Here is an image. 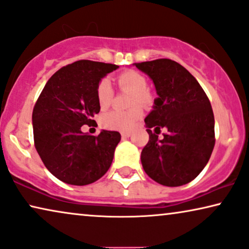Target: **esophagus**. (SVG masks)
<instances>
[{"instance_id":"34e87169","label":"esophagus","mask_w":249,"mask_h":249,"mask_svg":"<svg viewBox=\"0 0 249 249\" xmlns=\"http://www.w3.org/2000/svg\"><path fill=\"white\" fill-rule=\"evenodd\" d=\"M131 137V132H122V138L123 139H127Z\"/></svg>"}]
</instances>
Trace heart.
<instances>
[{"label":"heart","mask_w":249,"mask_h":249,"mask_svg":"<svg viewBox=\"0 0 249 249\" xmlns=\"http://www.w3.org/2000/svg\"><path fill=\"white\" fill-rule=\"evenodd\" d=\"M119 89L130 91L128 106L132 107L126 111L112 110L101 117V125L108 130L128 131L142 117V107H150L154 104V95L148 90V81L141 72L137 71H125L117 77ZM97 100L101 109L107 108L111 102V90L108 81L102 79L97 86Z\"/></svg>","instance_id":"1"}]
</instances>
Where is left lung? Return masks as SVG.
<instances>
[{
    "label": "left lung",
    "mask_w": 249,
    "mask_h": 249,
    "mask_svg": "<svg viewBox=\"0 0 249 249\" xmlns=\"http://www.w3.org/2000/svg\"><path fill=\"white\" fill-rule=\"evenodd\" d=\"M135 67L152 79L158 94L144 119L149 141L141 152L143 170L159 184H187L204 170L214 149L211 102L197 79L177 61L156 59ZM163 127L168 132L160 141L158 134Z\"/></svg>",
    "instance_id": "1"
}]
</instances>
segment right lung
<instances>
[{
  "instance_id": "right-lung-1",
  "label": "right lung",
  "mask_w": 249,
  "mask_h": 249,
  "mask_svg": "<svg viewBox=\"0 0 249 249\" xmlns=\"http://www.w3.org/2000/svg\"><path fill=\"white\" fill-rule=\"evenodd\" d=\"M117 68L99 61L72 62L51 76L36 101L32 117L35 148L45 167L65 183H93L110 167L121 134L104 130L89 135L81 127L97 125V86Z\"/></svg>"
}]
</instances>
